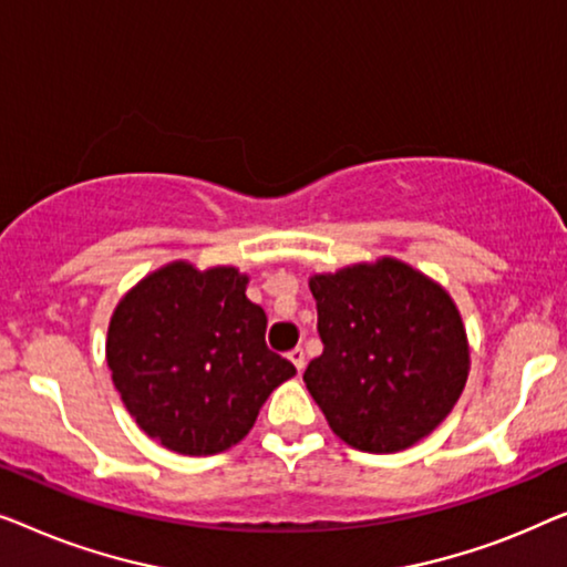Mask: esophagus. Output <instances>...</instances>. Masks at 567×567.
Here are the masks:
<instances>
[{"mask_svg":"<svg viewBox=\"0 0 567 567\" xmlns=\"http://www.w3.org/2000/svg\"><path fill=\"white\" fill-rule=\"evenodd\" d=\"M287 360H290V362L295 364V370H298V372H302V370H306V352H302V349H300V347H295V349H292V352H290V354H287Z\"/></svg>","mask_w":567,"mask_h":567,"instance_id":"34e87169","label":"esophagus"}]
</instances>
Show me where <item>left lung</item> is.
<instances>
[{
	"instance_id": "8db88e82",
	"label": "left lung",
	"mask_w": 567,
	"mask_h": 567,
	"mask_svg": "<svg viewBox=\"0 0 567 567\" xmlns=\"http://www.w3.org/2000/svg\"><path fill=\"white\" fill-rule=\"evenodd\" d=\"M323 354L308 393L331 432L362 452L409 450L465 390L470 344L452 295L401 259L380 257L308 280Z\"/></svg>"
}]
</instances>
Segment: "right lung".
Masks as SVG:
<instances>
[{"instance_id": "add662e5", "label": "right lung", "mask_w": 567, "mask_h": 567, "mask_svg": "<svg viewBox=\"0 0 567 567\" xmlns=\"http://www.w3.org/2000/svg\"><path fill=\"white\" fill-rule=\"evenodd\" d=\"M249 275L177 259L127 290L107 326L115 390L146 436L189 457L251 432L269 393L295 374L265 344L267 316Z\"/></svg>"}]
</instances>
